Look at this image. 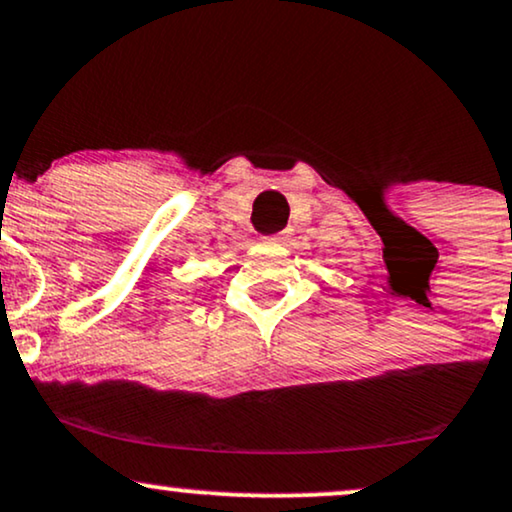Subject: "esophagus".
<instances>
[{
  "instance_id": "1",
  "label": "esophagus",
  "mask_w": 512,
  "mask_h": 512,
  "mask_svg": "<svg viewBox=\"0 0 512 512\" xmlns=\"http://www.w3.org/2000/svg\"><path fill=\"white\" fill-rule=\"evenodd\" d=\"M264 240H269V243H283V236H281V233H276V236H269Z\"/></svg>"
}]
</instances>
